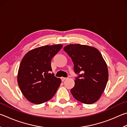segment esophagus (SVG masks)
<instances>
[{
  "instance_id": "1",
  "label": "esophagus",
  "mask_w": 127,
  "mask_h": 127,
  "mask_svg": "<svg viewBox=\"0 0 127 127\" xmlns=\"http://www.w3.org/2000/svg\"><path fill=\"white\" fill-rule=\"evenodd\" d=\"M67 79V78H65V77H61V80L62 82H63L64 80H65V79Z\"/></svg>"
}]
</instances>
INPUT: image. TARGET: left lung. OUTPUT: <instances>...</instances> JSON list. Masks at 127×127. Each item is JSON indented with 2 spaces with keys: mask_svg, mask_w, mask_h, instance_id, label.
I'll list each match as a JSON object with an SVG mask.
<instances>
[{
  "mask_svg": "<svg viewBox=\"0 0 127 127\" xmlns=\"http://www.w3.org/2000/svg\"><path fill=\"white\" fill-rule=\"evenodd\" d=\"M64 50L71 58L74 70L78 75L74 87L70 90L71 94L83 103L96 102L104 91L108 79L107 65L102 54L95 48L79 44L66 45Z\"/></svg>",
  "mask_w": 127,
  "mask_h": 127,
  "instance_id": "left-lung-1",
  "label": "left lung"
}]
</instances>
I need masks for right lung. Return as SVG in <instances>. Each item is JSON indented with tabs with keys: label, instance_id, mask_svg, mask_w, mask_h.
Returning a JSON list of instances; mask_svg holds the SVG:
<instances>
[{
	"label": "right lung",
	"instance_id": "add662e5",
	"mask_svg": "<svg viewBox=\"0 0 127 127\" xmlns=\"http://www.w3.org/2000/svg\"><path fill=\"white\" fill-rule=\"evenodd\" d=\"M63 45H45L27 53L18 70L17 80L23 94L36 104L50 100L61 83V79L51 73V60Z\"/></svg>",
	"mask_w": 127,
	"mask_h": 127
}]
</instances>
